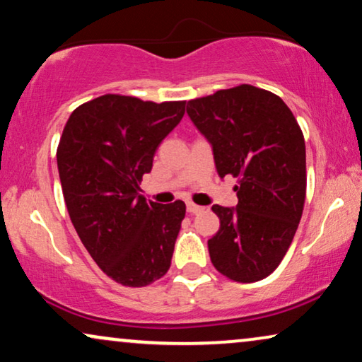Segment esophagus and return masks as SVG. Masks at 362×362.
<instances>
[{"label":"esophagus","instance_id":"1","mask_svg":"<svg viewBox=\"0 0 362 362\" xmlns=\"http://www.w3.org/2000/svg\"><path fill=\"white\" fill-rule=\"evenodd\" d=\"M187 211H189V214H200V211H204V206L189 202V204H187Z\"/></svg>","mask_w":362,"mask_h":362}]
</instances>
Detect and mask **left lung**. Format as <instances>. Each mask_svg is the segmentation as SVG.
<instances>
[{"instance_id":"left-lung-1","label":"left lung","mask_w":362,"mask_h":362,"mask_svg":"<svg viewBox=\"0 0 362 362\" xmlns=\"http://www.w3.org/2000/svg\"><path fill=\"white\" fill-rule=\"evenodd\" d=\"M187 114L211 144L218 175L238 178L237 206H211L220 218L209 240L211 263L233 281H259L281 263L303 215L300 125L281 98L250 84L192 99Z\"/></svg>"}]
</instances>
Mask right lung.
<instances>
[{
    "instance_id": "obj_1",
    "label": "right lung",
    "mask_w": 362,
    "mask_h": 362,
    "mask_svg": "<svg viewBox=\"0 0 362 362\" xmlns=\"http://www.w3.org/2000/svg\"><path fill=\"white\" fill-rule=\"evenodd\" d=\"M185 100L152 103L105 94L72 110L57 147L71 221L98 267L124 286H147L168 272L185 204L139 194L160 142Z\"/></svg>"
}]
</instances>
